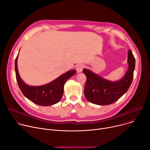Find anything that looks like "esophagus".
Returning <instances> with one entry per match:
<instances>
[{
  "instance_id": "34e87169",
  "label": "esophagus",
  "mask_w": 150,
  "mask_h": 150,
  "mask_svg": "<svg viewBox=\"0 0 150 150\" xmlns=\"http://www.w3.org/2000/svg\"><path fill=\"white\" fill-rule=\"evenodd\" d=\"M84 68V66L83 64H78L76 67V72L78 73H80L83 71V69Z\"/></svg>"
}]
</instances>
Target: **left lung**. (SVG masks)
<instances>
[{
  "instance_id": "left-lung-1",
  "label": "left lung",
  "mask_w": 150,
  "mask_h": 150,
  "mask_svg": "<svg viewBox=\"0 0 150 150\" xmlns=\"http://www.w3.org/2000/svg\"><path fill=\"white\" fill-rule=\"evenodd\" d=\"M128 69L124 76L119 80L112 81L84 69L83 73L87 78L84 95L90 103L106 105L116 102L123 96L130 86L135 68V58L130 49L128 51Z\"/></svg>"
}]
</instances>
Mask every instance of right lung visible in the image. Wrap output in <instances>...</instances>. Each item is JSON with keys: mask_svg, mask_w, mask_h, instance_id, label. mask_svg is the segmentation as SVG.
Wrapping results in <instances>:
<instances>
[{"mask_svg": "<svg viewBox=\"0 0 150 150\" xmlns=\"http://www.w3.org/2000/svg\"><path fill=\"white\" fill-rule=\"evenodd\" d=\"M15 61L16 79L20 89L23 95L33 103L42 106H49L58 103L61 100L64 92V85L69 78L76 73L71 70L63 74L52 82L40 86H32L26 84L21 78L17 68V59Z\"/></svg>", "mask_w": 150, "mask_h": 150, "instance_id": "obj_1", "label": "right lung"}]
</instances>
